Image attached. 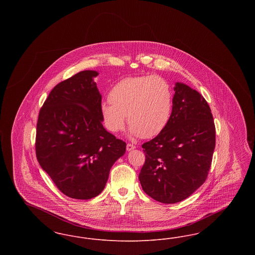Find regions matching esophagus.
Returning <instances> with one entry per match:
<instances>
[{"label": "esophagus", "mask_w": 255, "mask_h": 255, "mask_svg": "<svg viewBox=\"0 0 255 255\" xmlns=\"http://www.w3.org/2000/svg\"><path fill=\"white\" fill-rule=\"evenodd\" d=\"M134 148H135V146L133 145V144H131V143H127V145H126L127 151H132Z\"/></svg>", "instance_id": "esophagus-1"}]
</instances>
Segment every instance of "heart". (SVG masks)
I'll return each mask as SVG.
<instances>
[{"mask_svg": "<svg viewBox=\"0 0 255 255\" xmlns=\"http://www.w3.org/2000/svg\"><path fill=\"white\" fill-rule=\"evenodd\" d=\"M109 102H101L99 110L106 129L122 131L127 122L133 136L150 138L168 125L173 110V91L158 75L126 77L110 90Z\"/></svg>", "mask_w": 255, "mask_h": 255, "instance_id": "1", "label": "heart"}]
</instances>
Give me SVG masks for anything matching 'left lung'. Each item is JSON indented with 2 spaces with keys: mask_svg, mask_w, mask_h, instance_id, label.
Returning <instances> with one entry per match:
<instances>
[{
  "mask_svg": "<svg viewBox=\"0 0 255 255\" xmlns=\"http://www.w3.org/2000/svg\"><path fill=\"white\" fill-rule=\"evenodd\" d=\"M166 128L142 144L138 179L146 194L163 204L186 199L206 182L215 148V125L206 99L177 82Z\"/></svg>",
  "mask_w": 255,
  "mask_h": 255,
  "instance_id": "left-lung-1",
  "label": "left lung"
}]
</instances>
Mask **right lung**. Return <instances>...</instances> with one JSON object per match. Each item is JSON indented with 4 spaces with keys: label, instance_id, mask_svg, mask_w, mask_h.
Instances as JSON below:
<instances>
[{
    "label": "right lung",
    "instance_id": "obj_1",
    "mask_svg": "<svg viewBox=\"0 0 255 255\" xmlns=\"http://www.w3.org/2000/svg\"><path fill=\"white\" fill-rule=\"evenodd\" d=\"M96 71H83L55 86L39 112L36 157L63 194L89 200L100 194L126 143L106 131Z\"/></svg>",
    "mask_w": 255,
    "mask_h": 255
}]
</instances>
